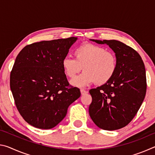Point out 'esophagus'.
I'll return each instance as SVG.
<instances>
[{"mask_svg": "<svg viewBox=\"0 0 155 155\" xmlns=\"http://www.w3.org/2000/svg\"><path fill=\"white\" fill-rule=\"evenodd\" d=\"M81 95H85V94L88 93V91L83 90V89H81Z\"/></svg>", "mask_w": 155, "mask_h": 155, "instance_id": "obj_1", "label": "esophagus"}]
</instances>
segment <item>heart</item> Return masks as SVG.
Instances as JSON below:
<instances>
[{
  "label": "heart",
  "instance_id": "b5f03b06",
  "mask_svg": "<svg viewBox=\"0 0 155 155\" xmlns=\"http://www.w3.org/2000/svg\"><path fill=\"white\" fill-rule=\"evenodd\" d=\"M74 55L75 59L65 57L62 67L70 78L74 77L83 68L84 72L70 82L75 87H83L95 82L97 85H104L116 72L117 64L115 54L106 51L102 46L83 44L74 50Z\"/></svg>",
  "mask_w": 155,
  "mask_h": 155
}]
</instances>
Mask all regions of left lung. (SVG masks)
Returning <instances> with one entry per match:
<instances>
[{"instance_id": "1", "label": "left lung", "mask_w": 155, "mask_h": 155, "mask_svg": "<svg viewBox=\"0 0 155 155\" xmlns=\"http://www.w3.org/2000/svg\"><path fill=\"white\" fill-rule=\"evenodd\" d=\"M90 40L108 45L115 52L117 66L108 83L90 90L92 102L89 114L94 124L102 129H120L133 120L145 98L144 64L137 51L121 41Z\"/></svg>"}]
</instances>
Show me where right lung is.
Returning <instances> with one entry per match:
<instances>
[{"instance_id":"right-lung-1","label":"right lung","mask_w":155,"mask_h":155,"mask_svg":"<svg viewBox=\"0 0 155 155\" xmlns=\"http://www.w3.org/2000/svg\"><path fill=\"white\" fill-rule=\"evenodd\" d=\"M77 38L42 41L26 46L15 59L10 75L15 104L33 127L50 129L65 117L70 104L81 96L70 87L62 61Z\"/></svg>"}]
</instances>
